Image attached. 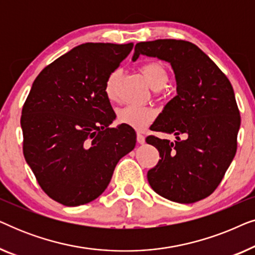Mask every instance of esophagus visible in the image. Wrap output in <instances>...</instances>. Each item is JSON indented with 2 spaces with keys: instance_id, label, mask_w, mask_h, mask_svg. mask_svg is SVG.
I'll return each mask as SVG.
<instances>
[{
  "instance_id": "obj_1",
  "label": "esophagus",
  "mask_w": 255,
  "mask_h": 255,
  "mask_svg": "<svg viewBox=\"0 0 255 255\" xmlns=\"http://www.w3.org/2000/svg\"><path fill=\"white\" fill-rule=\"evenodd\" d=\"M137 141L139 142V144H144L145 142V135L141 134L140 132H138L137 133Z\"/></svg>"
}]
</instances>
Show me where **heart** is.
I'll return each mask as SVG.
<instances>
[{"instance_id": "obj_1", "label": "heart", "mask_w": 255, "mask_h": 255, "mask_svg": "<svg viewBox=\"0 0 255 255\" xmlns=\"http://www.w3.org/2000/svg\"><path fill=\"white\" fill-rule=\"evenodd\" d=\"M141 74L153 89H161L168 82V72L160 62H146L140 67ZM121 69H114L108 75L104 83V94L110 102L118 97V82H120ZM155 118V110L151 107L128 106L117 111V121L121 124L128 125L135 130H142Z\"/></svg>"}]
</instances>
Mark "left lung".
<instances>
[{
  "label": "left lung",
  "instance_id": "obj_1",
  "mask_svg": "<svg viewBox=\"0 0 255 255\" xmlns=\"http://www.w3.org/2000/svg\"><path fill=\"white\" fill-rule=\"evenodd\" d=\"M140 54L169 62L177 93L151 127L152 131L173 133L176 140L146 138L161 158L147 172L149 186L177 203L203 200L221 183L237 152L240 115L231 82L189 41H142L135 45L132 60ZM181 134L184 139H179Z\"/></svg>",
  "mask_w": 255,
  "mask_h": 255
}]
</instances>
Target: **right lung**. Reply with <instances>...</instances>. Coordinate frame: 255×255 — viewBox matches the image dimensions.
Here are the masks:
<instances>
[{
	"label": "right lung",
	"instance_id": "obj_1",
	"mask_svg": "<svg viewBox=\"0 0 255 255\" xmlns=\"http://www.w3.org/2000/svg\"><path fill=\"white\" fill-rule=\"evenodd\" d=\"M133 44L86 43L39 73L23 106L20 127L27 165L52 200L78 207L107 189L121 158L135 146L104 94L108 75Z\"/></svg>",
	"mask_w": 255,
	"mask_h": 255
}]
</instances>
